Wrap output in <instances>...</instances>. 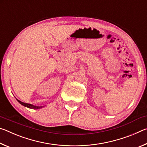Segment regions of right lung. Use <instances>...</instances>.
Returning a JSON list of instances; mask_svg holds the SVG:
<instances>
[{"label": "right lung", "mask_w": 147, "mask_h": 147, "mask_svg": "<svg viewBox=\"0 0 147 147\" xmlns=\"http://www.w3.org/2000/svg\"><path fill=\"white\" fill-rule=\"evenodd\" d=\"M17 101H18L20 104H22V105H23L24 106L27 107V108H29L36 109H39V108H42V106H33V105H32V104H28V103L23 102L20 101V100H17Z\"/></svg>", "instance_id": "obj_1"}]
</instances>
